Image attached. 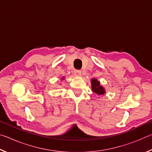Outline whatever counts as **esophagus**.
Returning a JSON list of instances; mask_svg holds the SVG:
<instances>
[{"instance_id":"obj_1","label":"esophagus","mask_w":152,"mask_h":152,"mask_svg":"<svg viewBox=\"0 0 152 152\" xmlns=\"http://www.w3.org/2000/svg\"><path fill=\"white\" fill-rule=\"evenodd\" d=\"M74 74L76 76H82V72L80 70H74Z\"/></svg>"}]
</instances>
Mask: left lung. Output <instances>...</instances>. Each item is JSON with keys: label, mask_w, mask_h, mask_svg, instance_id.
Returning a JSON list of instances; mask_svg holds the SVG:
<instances>
[{"label": "left lung", "mask_w": 152, "mask_h": 152, "mask_svg": "<svg viewBox=\"0 0 152 152\" xmlns=\"http://www.w3.org/2000/svg\"><path fill=\"white\" fill-rule=\"evenodd\" d=\"M91 88L92 92H94L97 95H103L106 92V91L103 86L101 85L100 82L96 78H92L91 80Z\"/></svg>", "instance_id": "obj_1"}]
</instances>
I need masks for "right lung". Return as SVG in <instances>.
I'll return each instance as SVG.
<instances>
[{"instance_id":"right-lung-1","label":"right lung","mask_w":152,"mask_h":152,"mask_svg":"<svg viewBox=\"0 0 152 152\" xmlns=\"http://www.w3.org/2000/svg\"><path fill=\"white\" fill-rule=\"evenodd\" d=\"M64 79H65V77H64H64H62V78H61V80H64Z\"/></svg>"}]
</instances>
